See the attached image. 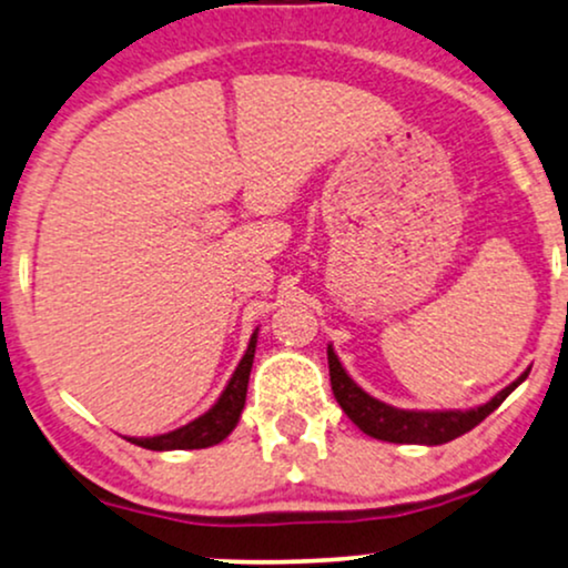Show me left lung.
I'll return each mask as SVG.
<instances>
[{
  "label": "left lung",
  "instance_id": "left-lung-1",
  "mask_svg": "<svg viewBox=\"0 0 568 568\" xmlns=\"http://www.w3.org/2000/svg\"><path fill=\"white\" fill-rule=\"evenodd\" d=\"M329 358V379H332V393H335L337 404L343 406V412L353 423L362 428L366 436L379 438V442L390 444H425V446H438L446 442H455L457 436L476 428L481 419H486L491 412L497 409L505 398L510 396L518 385L524 383L529 372H524L516 383H510L508 388L499 390L491 402H486L476 409L465 412H409V409H396V406L377 402L369 393H364L356 383L348 377V372L343 369L335 351H326Z\"/></svg>",
  "mask_w": 568,
  "mask_h": 568
}]
</instances>
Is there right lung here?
<instances>
[{"mask_svg":"<svg viewBox=\"0 0 568 568\" xmlns=\"http://www.w3.org/2000/svg\"><path fill=\"white\" fill-rule=\"evenodd\" d=\"M257 348V332L250 337L244 358L239 362L236 372L225 385V390L220 393L217 404L210 412H204L202 417H196L193 423L183 425V428L164 433V436L153 438H126V442L143 446V449L153 452H170V449H206V446H215L223 442L229 433L236 428L239 417H242L244 402H246V383H250L252 372V358H255Z\"/></svg>","mask_w":568,"mask_h":568,"instance_id":"right-lung-1","label":"right lung"}]
</instances>
